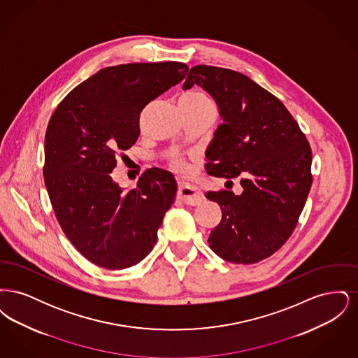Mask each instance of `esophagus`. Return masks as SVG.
Returning a JSON list of instances; mask_svg holds the SVG:
<instances>
[{
	"label": "esophagus",
	"instance_id": "esophagus-1",
	"mask_svg": "<svg viewBox=\"0 0 358 358\" xmlns=\"http://www.w3.org/2000/svg\"><path fill=\"white\" fill-rule=\"evenodd\" d=\"M178 197L187 205H197L203 200V193L199 192L196 187L189 185H180L178 187Z\"/></svg>",
	"mask_w": 358,
	"mask_h": 358
}]
</instances>
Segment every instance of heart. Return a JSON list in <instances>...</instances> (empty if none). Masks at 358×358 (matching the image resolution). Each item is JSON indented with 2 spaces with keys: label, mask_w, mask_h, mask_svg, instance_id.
<instances>
[{
  "label": "heart",
  "mask_w": 358,
  "mask_h": 358,
  "mask_svg": "<svg viewBox=\"0 0 358 358\" xmlns=\"http://www.w3.org/2000/svg\"><path fill=\"white\" fill-rule=\"evenodd\" d=\"M180 102L187 103V104H204V103H212L209 101V98L204 95L203 92H199V91H192V92H187L181 96ZM173 166L181 173H187V165L185 162L180 161V159H176L173 162Z\"/></svg>",
  "instance_id": "1"
}]
</instances>
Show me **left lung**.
<instances>
[{"mask_svg":"<svg viewBox=\"0 0 358 358\" xmlns=\"http://www.w3.org/2000/svg\"><path fill=\"white\" fill-rule=\"evenodd\" d=\"M200 85L217 104L222 123L205 152L209 176H240L241 194L208 192L222 208L210 250L224 260L254 264L291 236L313 182L311 149L289 110L248 76L196 66L182 85ZM229 182V181H228Z\"/></svg>","mask_w":358,"mask_h":358,"instance_id":"1","label":"left lung"}]
</instances>
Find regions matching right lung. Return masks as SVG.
<instances>
[{"instance_id":"obj_1","label":"right lung","mask_w":358,"mask_h":358,"mask_svg":"<svg viewBox=\"0 0 358 358\" xmlns=\"http://www.w3.org/2000/svg\"><path fill=\"white\" fill-rule=\"evenodd\" d=\"M178 62L131 63L98 71L57 106L45 133L44 181L56 219L75 248L106 270L150 254L176 199L171 171H145L124 190L113 180L115 153L139 136L142 110L187 76Z\"/></svg>"}]
</instances>
